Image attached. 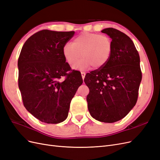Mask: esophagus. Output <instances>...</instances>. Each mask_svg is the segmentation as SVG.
I'll return each mask as SVG.
<instances>
[{"label": "esophagus", "instance_id": "34e87169", "mask_svg": "<svg viewBox=\"0 0 160 160\" xmlns=\"http://www.w3.org/2000/svg\"><path fill=\"white\" fill-rule=\"evenodd\" d=\"M81 76H82V78H83V79H84L85 77V72H81Z\"/></svg>", "mask_w": 160, "mask_h": 160}]
</instances>
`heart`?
<instances>
[{
	"mask_svg": "<svg viewBox=\"0 0 160 160\" xmlns=\"http://www.w3.org/2000/svg\"><path fill=\"white\" fill-rule=\"evenodd\" d=\"M112 43L110 38L98 33L85 32L76 37L72 43H67L62 47V55L71 67H74L81 57L83 58L75 66L76 69H85L93 66L103 67L109 59Z\"/></svg>",
	"mask_w": 160,
	"mask_h": 160,
	"instance_id": "1",
	"label": "heart"
}]
</instances>
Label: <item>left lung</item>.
I'll return each instance as SVG.
<instances>
[{
  "instance_id": "left-lung-1",
  "label": "left lung",
  "mask_w": 160,
  "mask_h": 160,
  "mask_svg": "<svg viewBox=\"0 0 160 160\" xmlns=\"http://www.w3.org/2000/svg\"><path fill=\"white\" fill-rule=\"evenodd\" d=\"M112 39L109 59L103 67L87 73L88 109L96 120L113 123L136 104L142 74L139 53L132 40L113 28L101 31Z\"/></svg>"
}]
</instances>
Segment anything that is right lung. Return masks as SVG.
I'll use <instances>...</instances> for the list:
<instances>
[{
  "label": "right lung",
  "mask_w": 160,
  "mask_h": 160,
  "mask_svg": "<svg viewBox=\"0 0 160 160\" xmlns=\"http://www.w3.org/2000/svg\"><path fill=\"white\" fill-rule=\"evenodd\" d=\"M74 34L40 31L26 41L19 55L18 81L23 105L42 122L65 121L71 99L83 83L81 72L71 71L62 55V47Z\"/></svg>",
  "instance_id": "obj_1"
}]
</instances>
